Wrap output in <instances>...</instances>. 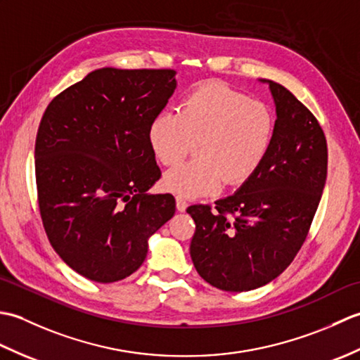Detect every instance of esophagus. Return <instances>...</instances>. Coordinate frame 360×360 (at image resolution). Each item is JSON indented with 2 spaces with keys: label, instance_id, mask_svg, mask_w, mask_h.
I'll list each match as a JSON object with an SVG mask.
<instances>
[{
  "label": "esophagus",
  "instance_id": "1",
  "mask_svg": "<svg viewBox=\"0 0 360 360\" xmlns=\"http://www.w3.org/2000/svg\"><path fill=\"white\" fill-rule=\"evenodd\" d=\"M176 209H178L179 212H184L187 209V201L179 195L176 196Z\"/></svg>",
  "mask_w": 360,
  "mask_h": 360
}]
</instances>
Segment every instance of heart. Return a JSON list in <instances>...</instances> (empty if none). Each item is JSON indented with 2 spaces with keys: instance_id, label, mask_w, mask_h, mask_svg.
<instances>
[{
  "instance_id": "b5f03b06",
  "label": "heart",
  "mask_w": 360,
  "mask_h": 360,
  "mask_svg": "<svg viewBox=\"0 0 360 360\" xmlns=\"http://www.w3.org/2000/svg\"><path fill=\"white\" fill-rule=\"evenodd\" d=\"M275 134L269 105L252 101L217 82L182 98L178 114L164 111L151 120L148 143L162 165H173L195 143V159L173 167L164 186L179 196L215 193L240 186L263 165Z\"/></svg>"
}]
</instances>
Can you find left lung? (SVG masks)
<instances>
[{
  "label": "left lung",
  "mask_w": 360,
  "mask_h": 360,
  "mask_svg": "<svg viewBox=\"0 0 360 360\" xmlns=\"http://www.w3.org/2000/svg\"><path fill=\"white\" fill-rule=\"evenodd\" d=\"M269 86L277 120L263 165L215 210L187 207L196 226L190 255L198 274L231 292L263 286L292 263L326 181L328 147L316 116L280 83Z\"/></svg>",
  "instance_id": "obj_1"
}]
</instances>
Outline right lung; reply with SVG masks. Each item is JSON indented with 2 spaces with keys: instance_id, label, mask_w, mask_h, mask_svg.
<instances>
[{
  "instance_id": "1",
  "label": "right lung",
  "mask_w": 360,
  "mask_h": 360,
  "mask_svg": "<svg viewBox=\"0 0 360 360\" xmlns=\"http://www.w3.org/2000/svg\"><path fill=\"white\" fill-rule=\"evenodd\" d=\"M173 70L89 72L51 101L35 139L37 200L58 257L97 283L139 269L148 238L174 215L160 178L151 120L176 88Z\"/></svg>"
}]
</instances>
